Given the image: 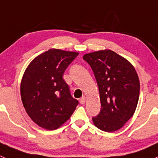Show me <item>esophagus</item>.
Masks as SVG:
<instances>
[{
	"label": "esophagus",
	"instance_id": "esophagus-1",
	"mask_svg": "<svg viewBox=\"0 0 158 158\" xmlns=\"http://www.w3.org/2000/svg\"><path fill=\"white\" fill-rule=\"evenodd\" d=\"M79 101H80V103H81V104H84V103H85V101H86V97H84V96H83V97H81V98H80Z\"/></svg>",
	"mask_w": 158,
	"mask_h": 158
}]
</instances>
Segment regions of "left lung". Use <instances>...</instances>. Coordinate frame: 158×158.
I'll use <instances>...</instances> for the list:
<instances>
[{
    "label": "left lung",
    "instance_id": "8db88e82",
    "mask_svg": "<svg viewBox=\"0 0 158 158\" xmlns=\"http://www.w3.org/2000/svg\"><path fill=\"white\" fill-rule=\"evenodd\" d=\"M92 68L100 92L101 110L94 124L107 132L117 131L132 117L139 98V76L132 64L112 50L83 57Z\"/></svg>",
    "mask_w": 158,
    "mask_h": 158
}]
</instances>
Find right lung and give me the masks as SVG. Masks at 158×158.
I'll use <instances>...</instances> for the list:
<instances>
[{
  "mask_svg": "<svg viewBox=\"0 0 158 158\" xmlns=\"http://www.w3.org/2000/svg\"><path fill=\"white\" fill-rule=\"evenodd\" d=\"M77 55L74 52L52 48L34 58L26 69L20 84L21 100L27 114L40 127L57 129L78 105L62 78Z\"/></svg>",
  "mask_w": 158,
  "mask_h": 158,
  "instance_id": "1",
  "label": "right lung"
}]
</instances>
